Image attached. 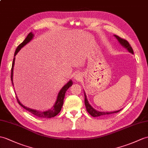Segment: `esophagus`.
I'll return each instance as SVG.
<instances>
[{
	"label": "esophagus",
	"instance_id": "34e87169",
	"mask_svg": "<svg viewBox=\"0 0 148 148\" xmlns=\"http://www.w3.org/2000/svg\"><path fill=\"white\" fill-rule=\"evenodd\" d=\"M74 78H75V79H76L77 81L80 80L82 78V74H80V73H77V74H75Z\"/></svg>",
	"mask_w": 148,
	"mask_h": 148
}]
</instances>
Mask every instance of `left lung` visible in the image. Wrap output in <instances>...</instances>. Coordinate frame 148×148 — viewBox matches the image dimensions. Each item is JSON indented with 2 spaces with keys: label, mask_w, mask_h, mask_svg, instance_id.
Masks as SVG:
<instances>
[{
  "label": "left lung",
  "mask_w": 148,
  "mask_h": 148,
  "mask_svg": "<svg viewBox=\"0 0 148 148\" xmlns=\"http://www.w3.org/2000/svg\"><path fill=\"white\" fill-rule=\"evenodd\" d=\"M114 36L116 38V39L118 40V41L120 42V43H121L122 46H123L125 48H126V49L128 50L129 52L134 54V51H133L132 48L131 46H130V45L129 44V43L127 42V41L125 39L122 38H121L119 36H116V35H114ZM84 97H85V98H84V103H85V106H86V108L87 111L92 116H94V117H96V116H101V115L112 114V113H117V112H119L121 110H118V111L111 112H105L97 111V110H95L93 108H92V106L90 105V103H88V101L87 99V97L85 95V92H84Z\"/></svg>",
  "instance_id": "left-lung-1"
}]
</instances>
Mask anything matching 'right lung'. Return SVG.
I'll return each mask as SVG.
<instances>
[{
  "label": "right lung",
  "mask_w": 148,
  "mask_h": 148,
  "mask_svg": "<svg viewBox=\"0 0 148 148\" xmlns=\"http://www.w3.org/2000/svg\"><path fill=\"white\" fill-rule=\"evenodd\" d=\"M33 34L32 33H29L28 35H27L25 40H24L23 42L20 45H19V46L16 49V50L15 51V53H14V56H16V55L18 53V51L21 50V49L22 47H23L25 45H26L29 42L30 40H32V39L33 38ZM14 61H15V57L13 58V62H12V68H11V78L12 84H13V82H12L13 67H14ZM72 84H73V82H72V81H70L69 82H67V84L65 85L61 89V90L60 91L59 93H58V95L56 103H55L54 106L52 108L48 111L40 112V111L35 110H33V109H30L29 108H27V107H26V106H25L21 103L17 97H16V99H17V101H18V103L22 107L26 109V110L29 111V112L33 113V115H35L37 116H39V117H41V118H51V117H53V116H56L57 114H58V113L60 112L61 109H62V106L63 103H64V99L65 97V95H66V92L67 90L69 88V87L71 86Z\"/></svg>",
  "instance_id": "obj_1"
}]
</instances>
